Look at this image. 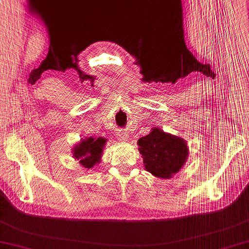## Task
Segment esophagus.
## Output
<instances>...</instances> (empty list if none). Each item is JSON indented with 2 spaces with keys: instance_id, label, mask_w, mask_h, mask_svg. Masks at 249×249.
I'll list each match as a JSON object with an SVG mask.
<instances>
[{
  "instance_id": "esophagus-1",
  "label": "esophagus",
  "mask_w": 249,
  "mask_h": 249,
  "mask_svg": "<svg viewBox=\"0 0 249 249\" xmlns=\"http://www.w3.org/2000/svg\"><path fill=\"white\" fill-rule=\"evenodd\" d=\"M117 137H118L119 141H126V139H127V133L124 132V131H122V132H118V134H117Z\"/></svg>"
}]
</instances>
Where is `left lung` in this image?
I'll list each match as a JSON object with an SVG mask.
<instances>
[{
	"instance_id": "left-lung-1",
	"label": "left lung",
	"mask_w": 249,
	"mask_h": 249,
	"mask_svg": "<svg viewBox=\"0 0 249 249\" xmlns=\"http://www.w3.org/2000/svg\"><path fill=\"white\" fill-rule=\"evenodd\" d=\"M139 152L146 171L158 178H171L184 166L188 154L187 145L179 137L153 128L152 132L138 141Z\"/></svg>"
}]
</instances>
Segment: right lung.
<instances>
[{
	"mask_svg": "<svg viewBox=\"0 0 249 249\" xmlns=\"http://www.w3.org/2000/svg\"><path fill=\"white\" fill-rule=\"evenodd\" d=\"M107 139L104 138H90L83 139L77 146L73 148V157L78 159L81 165L87 168H92L97 162H99L103 146Z\"/></svg>",
	"mask_w": 249,
	"mask_h": 249,
	"instance_id": "1",
	"label": "right lung"
}]
</instances>
